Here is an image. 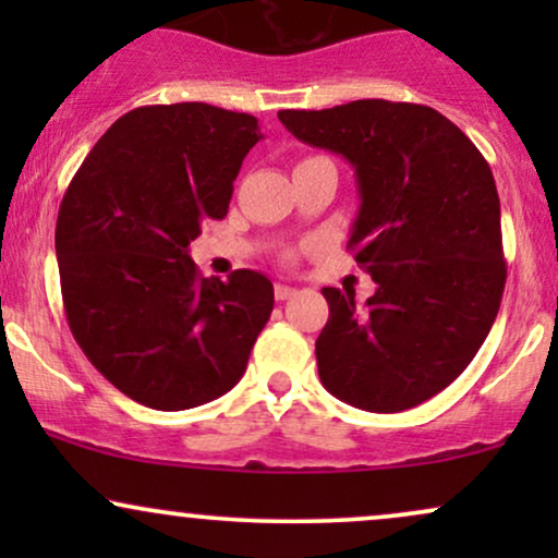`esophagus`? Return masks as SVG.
<instances>
[{
  "mask_svg": "<svg viewBox=\"0 0 558 558\" xmlns=\"http://www.w3.org/2000/svg\"><path fill=\"white\" fill-rule=\"evenodd\" d=\"M293 293H296V288H291V286H286V283H278V286H275V299H278V301L291 299Z\"/></svg>",
  "mask_w": 558,
  "mask_h": 558,
  "instance_id": "1",
  "label": "esophagus"
}]
</instances>
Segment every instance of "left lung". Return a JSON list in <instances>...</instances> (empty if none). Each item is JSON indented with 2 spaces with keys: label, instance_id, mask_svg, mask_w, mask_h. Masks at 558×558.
<instances>
[{
  "label": "left lung",
  "instance_id": "1",
  "mask_svg": "<svg viewBox=\"0 0 558 558\" xmlns=\"http://www.w3.org/2000/svg\"><path fill=\"white\" fill-rule=\"evenodd\" d=\"M278 118L354 168L349 248L377 283L364 310L351 291L323 288L319 380L367 412L417 407L464 373L501 306V204L488 162L425 105L360 99Z\"/></svg>",
  "mask_w": 558,
  "mask_h": 558
}]
</instances>
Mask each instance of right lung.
I'll return each mask as SVG.
<instances>
[{"label": "right lung", "mask_w": 558, "mask_h": 558, "mask_svg": "<svg viewBox=\"0 0 558 558\" xmlns=\"http://www.w3.org/2000/svg\"><path fill=\"white\" fill-rule=\"evenodd\" d=\"M254 114L204 101L138 107L83 159L54 230L75 341L128 399L162 412L228 393L270 319L262 272L202 278L191 241L228 215Z\"/></svg>", "instance_id": "obj_1"}]
</instances>
